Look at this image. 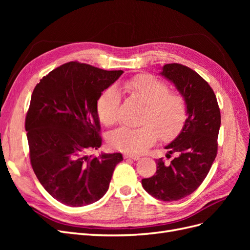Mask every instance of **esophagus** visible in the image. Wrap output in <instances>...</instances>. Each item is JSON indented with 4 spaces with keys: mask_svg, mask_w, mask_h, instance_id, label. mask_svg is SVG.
I'll return each instance as SVG.
<instances>
[{
    "mask_svg": "<svg viewBox=\"0 0 250 250\" xmlns=\"http://www.w3.org/2000/svg\"><path fill=\"white\" fill-rule=\"evenodd\" d=\"M124 157H125V158H131V160H133V161H138V160H140V156H138V155L124 154Z\"/></svg>",
    "mask_w": 250,
    "mask_h": 250,
    "instance_id": "34e87169",
    "label": "esophagus"
}]
</instances>
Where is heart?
I'll use <instances>...</instances> for the list:
<instances>
[{
  "mask_svg": "<svg viewBox=\"0 0 250 250\" xmlns=\"http://www.w3.org/2000/svg\"><path fill=\"white\" fill-rule=\"evenodd\" d=\"M122 89L132 99L144 104L139 127H121L109 138L116 150L139 154L156 141L171 139L180 131L187 119V102L183 94L170 90L165 81L150 74H141L123 82ZM121 96L118 89L108 87L97 100V112L101 122L113 125L118 121Z\"/></svg>",
  "mask_w": 250,
  "mask_h": 250,
  "instance_id": "1",
  "label": "heart"
}]
</instances>
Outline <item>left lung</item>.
<instances>
[{
	"mask_svg": "<svg viewBox=\"0 0 250 250\" xmlns=\"http://www.w3.org/2000/svg\"><path fill=\"white\" fill-rule=\"evenodd\" d=\"M176 85L187 102L188 119L178 137L166 149L176 156L166 164L156 160L153 176L142 179L143 188L163 201H176L202 184L217 156L220 108L213 88L199 74L179 63L164 65L161 73Z\"/></svg>",
	"mask_w": 250,
	"mask_h": 250,
	"instance_id": "left-lung-1",
	"label": "left lung"
}]
</instances>
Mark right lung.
I'll list each match as a JSON object with an SVG mask.
<instances>
[{
  "instance_id": "1",
  "label": "right lung",
  "mask_w": 250,
  "mask_h": 250,
  "mask_svg": "<svg viewBox=\"0 0 250 250\" xmlns=\"http://www.w3.org/2000/svg\"><path fill=\"white\" fill-rule=\"evenodd\" d=\"M122 74L70 62L34 87L25 121L30 163L44 190L65 206L102 198L123 161L121 153L87 155L102 144L98 98Z\"/></svg>"
}]
</instances>
